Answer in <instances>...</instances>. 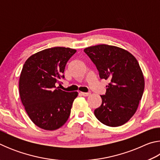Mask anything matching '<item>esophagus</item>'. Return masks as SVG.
I'll list each match as a JSON object with an SVG mask.
<instances>
[{
	"label": "esophagus",
	"mask_w": 160,
	"mask_h": 160,
	"mask_svg": "<svg viewBox=\"0 0 160 160\" xmlns=\"http://www.w3.org/2000/svg\"><path fill=\"white\" fill-rule=\"evenodd\" d=\"M80 94L81 95H82L84 97H88L90 94V92H80Z\"/></svg>",
	"instance_id": "obj_1"
}]
</instances>
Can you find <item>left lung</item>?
Returning <instances> with one entry per match:
<instances>
[{
	"label": "left lung",
	"instance_id": "obj_1",
	"mask_svg": "<svg viewBox=\"0 0 160 160\" xmlns=\"http://www.w3.org/2000/svg\"><path fill=\"white\" fill-rule=\"evenodd\" d=\"M84 51L96 66L99 78L109 81L94 115L106 126L123 125L136 112L144 92V77L138 62L128 51L114 46H93Z\"/></svg>",
	"mask_w": 160,
	"mask_h": 160
}]
</instances>
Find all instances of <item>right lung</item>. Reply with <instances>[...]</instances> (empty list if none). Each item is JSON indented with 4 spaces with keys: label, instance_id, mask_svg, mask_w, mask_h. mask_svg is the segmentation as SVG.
I'll list each match as a JSON object with an SVG mask.
<instances>
[{
    "label": "right lung",
    "instance_id": "right-lung-1",
    "mask_svg": "<svg viewBox=\"0 0 160 160\" xmlns=\"http://www.w3.org/2000/svg\"><path fill=\"white\" fill-rule=\"evenodd\" d=\"M76 50L66 47L47 48L31 56L22 70L19 91L22 103L35 125L56 130L69 118L77 92H68L56 87L64 78L67 62Z\"/></svg>",
    "mask_w": 160,
    "mask_h": 160
}]
</instances>
